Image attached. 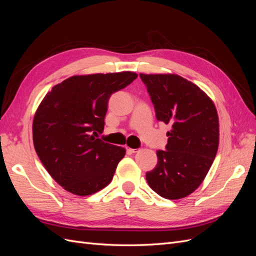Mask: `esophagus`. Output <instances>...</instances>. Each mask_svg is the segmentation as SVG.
<instances>
[{"label":"esophagus","mask_w":256,"mask_h":256,"mask_svg":"<svg viewBox=\"0 0 256 256\" xmlns=\"http://www.w3.org/2000/svg\"><path fill=\"white\" fill-rule=\"evenodd\" d=\"M126 150H127V152L128 154H134V152H136V150H134V148H130V147H126Z\"/></svg>","instance_id":"34e87169"}]
</instances>
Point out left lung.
I'll return each mask as SVG.
<instances>
[{"mask_svg": "<svg viewBox=\"0 0 256 256\" xmlns=\"http://www.w3.org/2000/svg\"><path fill=\"white\" fill-rule=\"evenodd\" d=\"M158 120L168 124L166 150L146 173L150 187L162 198L178 200L198 188L219 146V118L212 100L194 83L177 74H145Z\"/></svg>", "mask_w": 256, "mask_h": 256, "instance_id": "8db88e82", "label": "left lung"}]
</instances>
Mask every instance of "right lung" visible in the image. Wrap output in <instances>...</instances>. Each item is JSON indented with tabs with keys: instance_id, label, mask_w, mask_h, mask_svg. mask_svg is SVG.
Returning a JSON list of instances; mask_svg holds the SVG:
<instances>
[{
	"instance_id": "right-lung-1",
	"label": "right lung",
	"mask_w": 256,
	"mask_h": 256,
	"mask_svg": "<svg viewBox=\"0 0 256 256\" xmlns=\"http://www.w3.org/2000/svg\"><path fill=\"white\" fill-rule=\"evenodd\" d=\"M138 78L136 72L74 76L44 96L33 120V142L42 164L68 192L90 196L112 180L126 154L96 138L104 128L113 92Z\"/></svg>"
}]
</instances>
